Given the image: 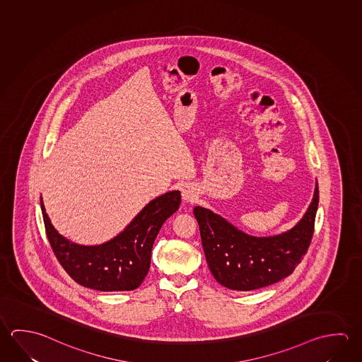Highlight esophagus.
<instances>
[{"instance_id":"1","label":"esophagus","mask_w":362,"mask_h":362,"mask_svg":"<svg viewBox=\"0 0 362 362\" xmlns=\"http://www.w3.org/2000/svg\"><path fill=\"white\" fill-rule=\"evenodd\" d=\"M182 198H183L184 202L187 203H194L198 198V193H197L194 185L192 184H184L182 187Z\"/></svg>"}]
</instances>
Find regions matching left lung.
Masks as SVG:
<instances>
[{"label": "left lung", "instance_id": "8db88e82", "mask_svg": "<svg viewBox=\"0 0 362 362\" xmlns=\"http://www.w3.org/2000/svg\"><path fill=\"white\" fill-rule=\"evenodd\" d=\"M317 202V182L301 220L290 230L271 236L247 234L211 209L196 206L193 214L216 281L230 290L252 291L290 276L310 245Z\"/></svg>", "mask_w": 362, "mask_h": 362}]
</instances>
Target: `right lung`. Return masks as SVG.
Instances as JSON below:
<instances>
[{"instance_id": "add662e5", "label": "right lung", "mask_w": 362, "mask_h": 362, "mask_svg": "<svg viewBox=\"0 0 362 362\" xmlns=\"http://www.w3.org/2000/svg\"><path fill=\"white\" fill-rule=\"evenodd\" d=\"M179 206L180 192H166L147 203L110 240L83 245L58 233L40 196L45 231L59 263L77 284L105 292L131 291L142 284L150 269L153 241Z\"/></svg>"}]
</instances>
